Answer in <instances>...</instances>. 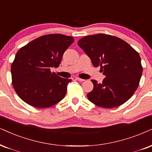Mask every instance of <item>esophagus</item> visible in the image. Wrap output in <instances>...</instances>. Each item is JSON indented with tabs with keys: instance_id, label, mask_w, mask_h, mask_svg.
Here are the masks:
<instances>
[{
	"instance_id": "esophagus-1",
	"label": "esophagus",
	"mask_w": 152,
	"mask_h": 152,
	"mask_svg": "<svg viewBox=\"0 0 152 152\" xmlns=\"http://www.w3.org/2000/svg\"><path fill=\"white\" fill-rule=\"evenodd\" d=\"M72 80H77V81H80V82L85 81V80L81 79V78L77 77H72Z\"/></svg>"
}]
</instances>
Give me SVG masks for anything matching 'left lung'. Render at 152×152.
<instances>
[{"label": "left lung", "instance_id": "obj_1", "mask_svg": "<svg viewBox=\"0 0 152 152\" xmlns=\"http://www.w3.org/2000/svg\"><path fill=\"white\" fill-rule=\"evenodd\" d=\"M78 46L106 76L100 84L91 80L94 88L87 94L88 99L106 108L117 107L129 100L139 86L143 70L139 53L123 39L105 34L83 37Z\"/></svg>", "mask_w": 152, "mask_h": 152}]
</instances>
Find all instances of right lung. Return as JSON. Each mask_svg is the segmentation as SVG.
Masks as SVG:
<instances>
[{"mask_svg": "<svg viewBox=\"0 0 152 152\" xmlns=\"http://www.w3.org/2000/svg\"><path fill=\"white\" fill-rule=\"evenodd\" d=\"M74 38L61 34L39 37L20 48L11 65L12 84L19 97L34 107L48 108L64 98L72 81L51 72Z\"/></svg>", "mask_w": 152, "mask_h": 152, "instance_id": "add662e5", "label": "right lung"}]
</instances>
